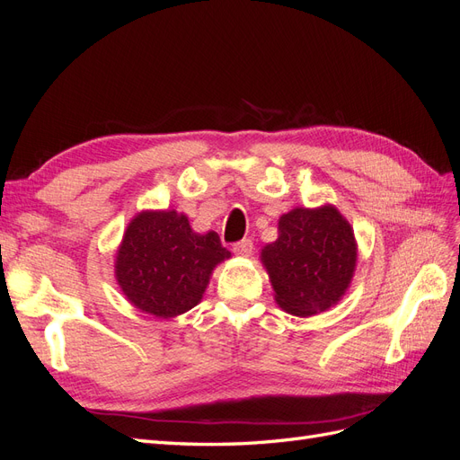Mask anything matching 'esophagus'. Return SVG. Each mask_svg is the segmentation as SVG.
Returning a JSON list of instances; mask_svg holds the SVG:
<instances>
[{"instance_id":"1","label":"esophagus","mask_w":460,"mask_h":460,"mask_svg":"<svg viewBox=\"0 0 460 460\" xmlns=\"http://www.w3.org/2000/svg\"><path fill=\"white\" fill-rule=\"evenodd\" d=\"M232 252L235 255H240V257H249V255H252V252H253V242L247 240V238L235 242L234 247H232Z\"/></svg>"}]
</instances>
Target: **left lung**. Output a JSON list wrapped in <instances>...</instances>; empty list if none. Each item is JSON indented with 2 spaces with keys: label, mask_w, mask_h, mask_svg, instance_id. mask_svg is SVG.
<instances>
[{
  "label": "left lung",
  "mask_w": 460,
  "mask_h": 460,
  "mask_svg": "<svg viewBox=\"0 0 460 460\" xmlns=\"http://www.w3.org/2000/svg\"><path fill=\"white\" fill-rule=\"evenodd\" d=\"M278 240L262 249L274 297L296 316H311L336 305L349 286L357 243L338 208H294L278 222Z\"/></svg>",
  "instance_id": "8db88e82"
}]
</instances>
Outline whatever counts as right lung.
<instances>
[{"mask_svg": "<svg viewBox=\"0 0 460 460\" xmlns=\"http://www.w3.org/2000/svg\"><path fill=\"white\" fill-rule=\"evenodd\" d=\"M228 257L217 232L196 234L176 211H147L124 232L115 272L134 307L171 318L196 307L213 269Z\"/></svg>", "mask_w": 460, "mask_h": 460, "instance_id": "obj_1", "label": "right lung"}]
</instances>
